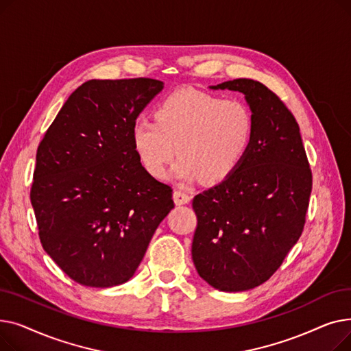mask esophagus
<instances>
[{"instance_id": "esophagus-1", "label": "esophagus", "mask_w": 351, "mask_h": 351, "mask_svg": "<svg viewBox=\"0 0 351 351\" xmlns=\"http://www.w3.org/2000/svg\"><path fill=\"white\" fill-rule=\"evenodd\" d=\"M173 200H175L176 205H186L191 202V196L186 192L178 189V191L173 192Z\"/></svg>"}]
</instances>
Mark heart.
<instances>
[{"mask_svg": "<svg viewBox=\"0 0 351 351\" xmlns=\"http://www.w3.org/2000/svg\"><path fill=\"white\" fill-rule=\"evenodd\" d=\"M253 126L250 109L243 102L182 89L158 105L155 121H135L131 138L151 176L162 178L179 154L173 178L217 183L232 176L245 160Z\"/></svg>", "mask_w": 351, "mask_h": 351, "instance_id": "heart-1", "label": "heart"}]
</instances>
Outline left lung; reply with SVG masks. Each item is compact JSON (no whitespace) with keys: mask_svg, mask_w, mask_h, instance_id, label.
I'll use <instances>...</instances> for the list:
<instances>
[{"mask_svg":"<svg viewBox=\"0 0 351 351\" xmlns=\"http://www.w3.org/2000/svg\"><path fill=\"white\" fill-rule=\"evenodd\" d=\"M210 89L242 92L252 110L253 139L232 176L193 197L192 259L212 287L245 291L269 280L299 241L311 171L299 125L274 92L246 78Z\"/></svg>","mask_w":351,"mask_h":351,"instance_id":"1","label":"left lung"}]
</instances>
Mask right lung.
Segmentation results:
<instances>
[{
	"mask_svg": "<svg viewBox=\"0 0 351 351\" xmlns=\"http://www.w3.org/2000/svg\"><path fill=\"white\" fill-rule=\"evenodd\" d=\"M162 89L151 78L90 80L72 92L36 151L29 196L40 241L82 286L131 279L175 206L172 188L145 171L131 138Z\"/></svg>",
	"mask_w": 351,
	"mask_h": 351,
	"instance_id": "add662e5",
	"label": "right lung"
}]
</instances>
